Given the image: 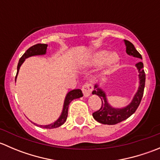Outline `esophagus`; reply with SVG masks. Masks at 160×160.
<instances>
[{
  "instance_id": "esophagus-1",
  "label": "esophagus",
  "mask_w": 160,
  "mask_h": 160,
  "mask_svg": "<svg viewBox=\"0 0 160 160\" xmlns=\"http://www.w3.org/2000/svg\"><path fill=\"white\" fill-rule=\"evenodd\" d=\"M92 90H93V86L90 83H85L83 87H82V91H83V96L85 98H88L91 93Z\"/></svg>"
}]
</instances>
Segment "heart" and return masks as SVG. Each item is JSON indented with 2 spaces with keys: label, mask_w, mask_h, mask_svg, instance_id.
I'll return each mask as SVG.
<instances>
[{
  "label": "heart",
  "mask_w": 160,
  "mask_h": 160,
  "mask_svg": "<svg viewBox=\"0 0 160 160\" xmlns=\"http://www.w3.org/2000/svg\"><path fill=\"white\" fill-rule=\"evenodd\" d=\"M120 62V56L116 52H109L107 50H100L93 53L87 61V65L96 67L102 63L98 77H103L113 72Z\"/></svg>",
  "instance_id": "b5f03b06"
}]
</instances>
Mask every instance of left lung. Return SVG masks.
Wrapping results in <instances>:
<instances>
[{"label": "left lung", "mask_w": 160, "mask_h": 160, "mask_svg": "<svg viewBox=\"0 0 160 160\" xmlns=\"http://www.w3.org/2000/svg\"><path fill=\"white\" fill-rule=\"evenodd\" d=\"M125 46H126V52L129 56L133 57L142 59L140 53L137 51L134 45L128 40H124ZM136 68L138 72V78H139V85L135 94L134 95L133 99L132 100L129 104L126 107L122 108H117L111 105L108 101L106 93L99 87L98 83L94 86V90L92 93L98 95L101 100V106L98 111L93 113V117L97 122L104 125H115L122 121L129 118L132 114L135 112L136 109L139 105L141 100L142 98L144 93L145 82H146V74L143 70V63L142 62L136 64Z\"/></svg>", "instance_id": "left-lung-1"}]
</instances>
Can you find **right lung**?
Segmentation results:
<instances>
[{"mask_svg": "<svg viewBox=\"0 0 160 160\" xmlns=\"http://www.w3.org/2000/svg\"><path fill=\"white\" fill-rule=\"evenodd\" d=\"M47 44H36L35 46H32V47H30L29 49L27 50L25 53L23 54V56L21 57V59H19L18 64L17 67V74H16L15 77V82H16V78H17L18 73L19 69H20L21 66L22 65L24 62H25V59L27 58L31 57V56H41V55H45L46 53V49H47ZM83 97V93H82L81 90L80 89H76L70 90V92H68L66 96L65 100H64V104H63V108H62V113H61L60 116L59 117V118L54 122L53 123L49 124V125H37V124L34 123L37 126L40 127V128H56L58 127L61 126L62 125H63L65 123V122L67 121V115H68V108L69 105H70V102L74 99H77V98H80Z\"/></svg>", "mask_w": 160, "mask_h": 160, "instance_id": "obj_1", "label": "right lung"}]
</instances>
